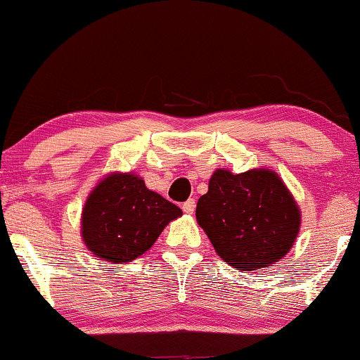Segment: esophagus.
Listing matches in <instances>:
<instances>
[{
	"label": "esophagus",
	"mask_w": 360,
	"mask_h": 360,
	"mask_svg": "<svg viewBox=\"0 0 360 360\" xmlns=\"http://www.w3.org/2000/svg\"><path fill=\"white\" fill-rule=\"evenodd\" d=\"M194 206H196V205H194V200H188L186 203H183V212L186 214H193Z\"/></svg>",
	"instance_id": "1"
}]
</instances>
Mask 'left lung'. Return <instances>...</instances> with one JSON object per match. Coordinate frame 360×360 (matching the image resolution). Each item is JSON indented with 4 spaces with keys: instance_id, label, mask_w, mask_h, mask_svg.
Returning <instances> with one entry per match:
<instances>
[{
    "instance_id": "obj_1",
    "label": "left lung",
    "mask_w": 360,
    "mask_h": 360,
    "mask_svg": "<svg viewBox=\"0 0 360 360\" xmlns=\"http://www.w3.org/2000/svg\"><path fill=\"white\" fill-rule=\"evenodd\" d=\"M198 225L220 259L237 271L276 264L300 233L301 212L278 172L259 167L233 174L217 169L198 200Z\"/></svg>"
}]
</instances>
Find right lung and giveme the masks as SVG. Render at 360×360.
Listing matches in <instances>:
<instances>
[{"mask_svg": "<svg viewBox=\"0 0 360 360\" xmlns=\"http://www.w3.org/2000/svg\"><path fill=\"white\" fill-rule=\"evenodd\" d=\"M183 212L150 191L135 172H111L93 188L81 213V237L106 262L127 264L154 245Z\"/></svg>", "mask_w": 360, "mask_h": 360, "instance_id": "1", "label": "right lung"}]
</instances>
